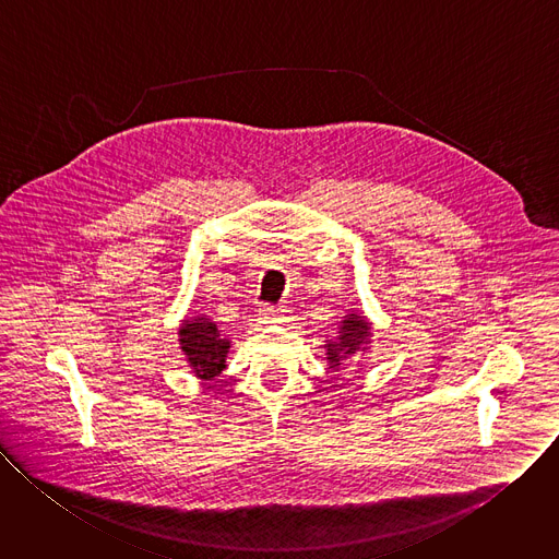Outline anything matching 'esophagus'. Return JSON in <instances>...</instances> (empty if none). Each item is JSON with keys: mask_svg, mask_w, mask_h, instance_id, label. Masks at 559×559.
<instances>
[{"mask_svg": "<svg viewBox=\"0 0 559 559\" xmlns=\"http://www.w3.org/2000/svg\"><path fill=\"white\" fill-rule=\"evenodd\" d=\"M259 316H261L263 323H276V321H285L287 309L285 307H274V305H261Z\"/></svg>", "mask_w": 559, "mask_h": 559, "instance_id": "34e87169", "label": "esophagus"}]
</instances>
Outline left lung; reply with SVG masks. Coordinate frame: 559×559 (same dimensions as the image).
Masks as SVG:
<instances>
[{
    "label": "left lung",
    "mask_w": 559,
    "mask_h": 559,
    "mask_svg": "<svg viewBox=\"0 0 559 559\" xmlns=\"http://www.w3.org/2000/svg\"><path fill=\"white\" fill-rule=\"evenodd\" d=\"M367 338H369V325L356 313L347 316L343 321V328H341V336L336 341H328V345H325L330 365L334 369L343 367V362L352 354H356L358 349H365Z\"/></svg>",
    "instance_id": "1"
}]
</instances>
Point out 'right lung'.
I'll list each match as a JSON object with an SVG mask.
<instances>
[{
    "label": "right lung",
    "mask_w": 559,
    "mask_h": 559,
    "mask_svg": "<svg viewBox=\"0 0 559 559\" xmlns=\"http://www.w3.org/2000/svg\"><path fill=\"white\" fill-rule=\"evenodd\" d=\"M181 349L186 352L190 367L203 380H212L225 367V356L229 349V341L223 338L210 318L194 316L186 321L179 330Z\"/></svg>",
    "instance_id": "1"
}]
</instances>
